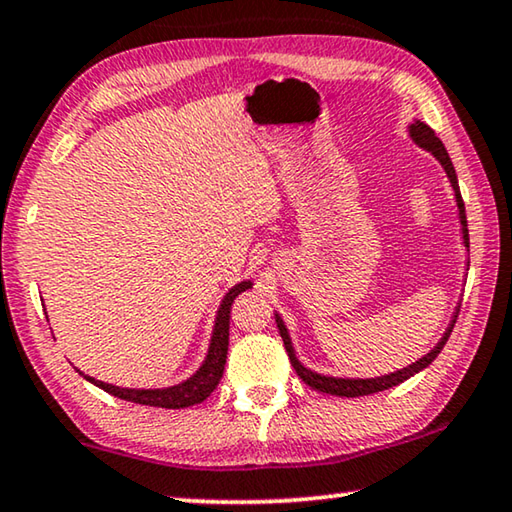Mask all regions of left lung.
<instances>
[{"label": "left lung", "mask_w": 512, "mask_h": 512, "mask_svg": "<svg viewBox=\"0 0 512 512\" xmlns=\"http://www.w3.org/2000/svg\"><path fill=\"white\" fill-rule=\"evenodd\" d=\"M408 136L412 139V143L417 145V148L431 152L433 157L437 159V164L442 166L444 175L449 177V184L453 189V196H456V207H458V221H460V234H462V246H465V250L469 253V230H467V214H465V202H462V196H460V186H458V175H456V168H453L451 164V157L449 152H446L444 143L437 139L435 132L431 127H428L426 123H421V120H412V123L408 125ZM467 264V271H469V259H465ZM458 310L460 305L456 307V312H453L449 326H446L444 335L440 337V342H437L431 351H428L426 355H421V358L417 362L408 364V367L403 369H396L392 373H385V376H373V378H346V376H330V373H319L314 371L310 367H305L303 362H300V358L296 355V348H294V342H291V335H289V328L287 323L282 321V316L278 312L275 314V323H278V330H280V337L282 342H285V348L289 353V360H291V367L296 369V373L300 378H303L305 385H310L314 389H319V392H326V394H332V396H348V399H353V396H367V394H376V392H383V389H389L394 385L403 383V380H408L415 376V373L424 371L428 364H431L437 355H440V351L446 344V339L451 337V330L453 326H456V316H458Z\"/></svg>", "instance_id": "left-lung-1"}]
</instances>
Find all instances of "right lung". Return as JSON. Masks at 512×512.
<instances>
[{
    "instance_id": "1",
    "label": "right lung",
    "mask_w": 512,
    "mask_h": 512,
    "mask_svg": "<svg viewBox=\"0 0 512 512\" xmlns=\"http://www.w3.org/2000/svg\"><path fill=\"white\" fill-rule=\"evenodd\" d=\"M250 287H253V282L241 280L223 296L221 305H218L216 310L212 339H209L205 360H202L196 373H191V376L182 380V383L168 385V387H150V389L118 387V385L104 383V380H95L93 376H86V373L79 369L77 371L88 380V383H93L95 387H100L104 392L118 396V399L123 401L152 405V408H166V410H182V408H189V405L202 403L209 394L214 392L223 378V369L227 360V342H230V307L234 303V298Z\"/></svg>"
}]
</instances>
